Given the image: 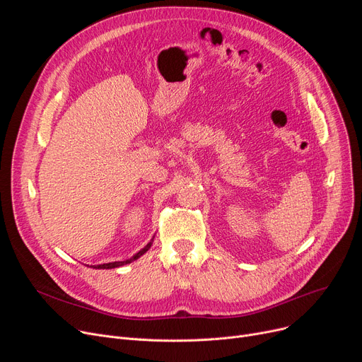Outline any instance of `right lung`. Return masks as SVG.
<instances>
[{
	"instance_id": "add662e5",
	"label": "right lung",
	"mask_w": 362,
	"mask_h": 362,
	"mask_svg": "<svg viewBox=\"0 0 362 362\" xmlns=\"http://www.w3.org/2000/svg\"><path fill=\"white\" fill-rule=\"evenodd\" d=\"M149 248H151V242L145 246L144 250H141L136 255H133L130 259H126V261H116V262H108V264H100V265H97V267H95V269H116V267H120V265H124V264H129V262H132V261L138 259V258H139L141 255H144Z\"/></svg>"
}]
</instances>
